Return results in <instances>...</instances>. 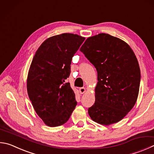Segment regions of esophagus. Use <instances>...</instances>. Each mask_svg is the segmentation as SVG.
Wrapping results in <instances>:
<instances>
[{"label":"esophagus","instance_id":"obj_1","mask_svg":"<svg viewBox=\"0 0 154 154\" xmlns=\"http://www.w3.org/2000/svg\"><path fill=\"white\" fill-rule=\"evenodd\" d=\"M85 92V88H79V93L81 94H84Z\"/></svg>","mask_w":154,"mask_h":154}]
</instances>
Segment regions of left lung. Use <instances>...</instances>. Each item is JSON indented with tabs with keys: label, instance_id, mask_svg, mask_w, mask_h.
Masks as SVG:
<instances>
[{
	"label": "left lung",
	"instance_id": "obj_1",
	"mask_svg": "<svg viewBox=\"0 0 154 154\" xmlns=\"http://www.w3.org/2000/svg\"><path fill=\"white\" fill-rule=\"evenodd\" d=\"M80 51L97 72L96 101L88 109L89 116L103 125L121 121L139 94L141 72L135 53L125 42L108 33L88 38Z\"/></svg>",
	"mask_w": 154,
	"mask_h": 154
}]
</instances>
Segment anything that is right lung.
I'll use <instances>...</instances> for the list:
<instances>
[{"mask_svg":"<svg viewBox=\"0 0 154 154\" xmlns=\"http://www.w3.org/2000/svg\"><path fill=\"white\" fill-rule=\"evenodd\" d=\"M85 38L65 33L52 36L41 44L33 58L27 89L33 108L47 126L67 122L77 102L65 81L71 72L72 58Z\"/></svg>","mask_w":154,"mask_h":154,"instance_id":"right-lung-1","label":"right lung"}]
</instances>
